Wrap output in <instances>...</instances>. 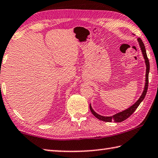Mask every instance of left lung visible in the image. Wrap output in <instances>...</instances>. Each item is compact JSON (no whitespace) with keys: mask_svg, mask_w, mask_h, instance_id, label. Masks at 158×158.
Listing matches in <instances>:
<instances>
[{"mask_svg":"<svg viewBox=\"0 0 158 158\" xmlns=\"http://www.w3.org/2000/svg\"><path fill=\"white\" fill-rule=\"evenodd\" d=\"M138 43L139 44V46H140L142 55H143V59L145 60V64H146V82H145V86H144V89L143 91L142 92V94L141 95V97L139 98V99L136 101V102L134 103L133 105H131L130 107H129L127 109L124 110L123 111H120V112L115 113L113 115L111 116H103L99 114H98L93 109L91 103L89 104V108L90 110L93 115H94L95 117L99 119L100 120L104 121V122H113L115 123H120L123 122L125 120H126L127 118H128L132 114V113L136 110V108H138L139 104L142 102V101L143 100V99L146 97L147 90H148V74H149V71H150V64H149V60L148 59V56H147L146 55V48H145L144 44L143 43V41L141 40V38H138L137 39Z\"/></svg>","mask_w":158,"mask_h":158,"instance_id":"left-lung-1","label":"left lung"}]
</instances>
